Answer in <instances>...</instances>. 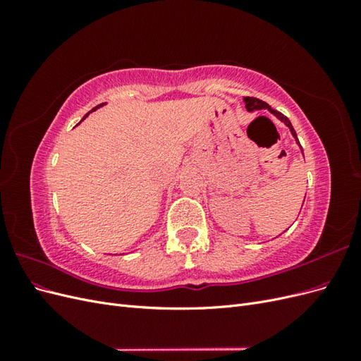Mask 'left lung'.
<instances>
[{"label": "left lung", "mask_w": 361, "mask_h": 361, "mask_svg": "<svg viewBox=\"0 0 361 361\" xmlns=\"http://www.w3.org/2000/svg\"><path fill=\"white\" fill-rule=\"evenodd\" d=\"M244 102H245V106H247L248 111H255V110H269L272 114L277 116V117L281 120V122L286 123V126L290 129L292 135H293L295 138H297V133H295V129H293V126H292V123H290V120H289L286 116H283L281 113H279V111H276V110H272V108H271L267 102L257 99V97H250V96H247V97H244ZM297 141H298V138H297ZM298 145H300V141H298Z\"/></svg>", "instance_id": "8db88e82"}]
</instances>
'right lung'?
Listing matches in <instances>:
<instances>
[{
    "instance_id": "add662e5",
    "label": "right lung",
    "mask_w": 361,
    "mask_h": 361,
    "mask_svg": "<svg viewBox=\"0 0 361 361\" xmlns=\"http://www.w3.org/2000/svg\"><path fill=\"white\" fill-rule=\"evenodd\" d=\"M101 105H104V104H101ZM101 105H96V106L93 108V110H96V108H99ZM93 110H92V111H93ZM92 111H89V113H92ZM89 113H87V114H85V117H87V116H89Z\"/></svg>"
}]
</instances>
